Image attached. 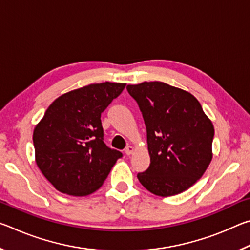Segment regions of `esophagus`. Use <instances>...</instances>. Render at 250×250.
Returning <instances> with one entry per match:
<instances>
[{
    "label": "esophagus",
    "instance_id": "esophagus-1",
    "mask_svg": "<svg viewBox=\"0 0 250 250\" xmlns=\"http://www.w3.org/2000/svg\"><path fill=\"white\" fill-rule=\"evenodd\" d=\"M133 151H134V149H133V146H128L125 147V154L126 155H131L133 153Z\"/></svg>",
    "mask_w": 250,
    "mask_h": 250
}]
</instances>
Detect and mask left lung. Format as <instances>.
I'll list each match as a JSON object with an SVG mask.
<instances>
[{"mask_svg": "<svg viewBox=\"0 0 250 250\" xmlns=\"http://www.w3.org/2000/svg\"><path fill=\"white\" fill-rule=\"evenodd\" d=\"M146 126L150 167L138 173L151 193L167 197L195 184L208 167L214 126L192 94L161 82L128 84Z\"/></svg>", "mask_w": 250, "mask_h": 250, "instance_id": "left-lung-1", "label": "left lung"}]
</instances>
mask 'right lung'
Listing matches in <instances>:
<instances>
[{"instance_id":"add662e5","label":"right lung","mask_w":250,"mask_h":250,"mask_svg":"<svg viewBox=\"0 0 250 250\" xmlns=\"http://www.w3.org/2000/svg\"><path fill=\"white\" fill-rule=\"evenodd\" d=\"M125 83H91L62 95L33 133L37 167L57 191L74 196L96 192L122 153L104 142L101 113Z\"/></svg>"}]
</instances>
